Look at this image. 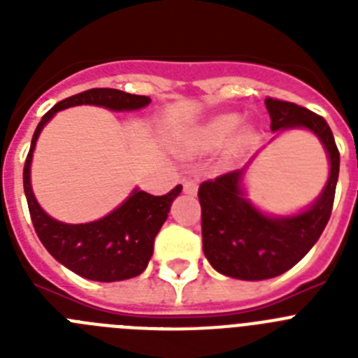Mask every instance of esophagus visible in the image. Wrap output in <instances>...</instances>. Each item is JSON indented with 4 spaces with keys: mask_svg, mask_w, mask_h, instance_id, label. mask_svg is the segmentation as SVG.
Returning a JSON list of instances; mask_svg holds the SVG:
<instances>
[{
    "mask_svg": "<svg viewBox=\"0 0 358 358\" xmlns=\"http://www.w3.org/2000/svg\"><path fill=\"white\" fill-rule=\"evenodd\" d=\"M182 188H185V192H186V194H189V195H195V194H197L199 182L195 181V179H189V177H186L185 181H182Z\"/></svg>",
    "mask_w": 358,
    "mask_h": 358,
    "instance_id": "obj_1",
    "label": "esophagus"
}]
</instances>
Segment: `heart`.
I'll use <instances>...</instances> for the list:
<instances>
[{"instance_id": "heart-1", "label": "heart", "mask_w": 358, "mask_h": 358, "mask_svg": "<svg viewBox=\"0 0 358 358\" xmlns=\"http://www.w3.org/2000/svg\"><path fill=\"white\" fill-rule=\"evenodd\" d=\"M240 116L236 115H224L215 118L204 131V143L208 147H218V145L226 143L233 132L238 129Z\"/></svg>"}]
</instances>
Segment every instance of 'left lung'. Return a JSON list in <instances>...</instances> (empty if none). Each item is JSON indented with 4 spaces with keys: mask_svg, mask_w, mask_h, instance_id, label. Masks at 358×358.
<instances>
[{
    "mask_svg": "<svg viewBox=\"0 0 358 358\" xmlns=\"http://www.w3.org/2000/svg\"><path fill=\"white\" fill-rule=\"evenodd\" d=\"M271 129L305 127L317 134L330 157V177L314 206L296 217H267L242 197L243 170L199 186L202 249L211 267L236 280H268L292 268L314 248L330 220L339 179V148L322 116L292 102L265 98Z\"/></svg>",
    "mask_w": 358,
    "mask_h": 358,
    "instance_id": "left-lung-1",
    "label": "left lung"
}]
</instances>
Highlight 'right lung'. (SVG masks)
Listing matches in <instances>:
<instances>
[{
	"mask_svg": "<svg viewBox=\"0 0 358 358\" xmlns=\"http://www.w3.org/2000/svg\"><path fill=\"white\" fill-rule=\"evenodd\" d=\"M107 107L110 110H134L150 103V98L110 87H94L55 103L43 116L31 138L23 169V186L31 224L43 245L57 262L75 274L94 281H122L141 274L154 252V238L169 217L173 199L181 194L177 185L166 195H150L134 189L131 197L107 217L90 224H62L44 213L30 186L31 152L39 132L57 110L71 106Z\"/></svg>",
	"mask_w": 358,
	"mask_h": 358,
	"instance_id": "obj_1",
	"label": "right lung"
}]
</instances>
